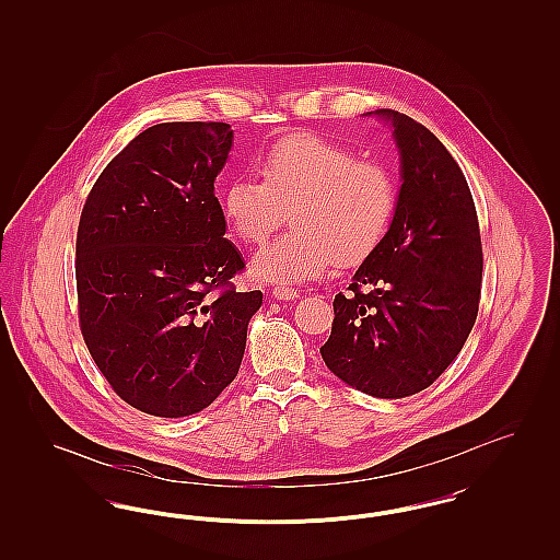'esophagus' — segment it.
<instances>
[{"label": "esophagus", "mask_w": 560, "mask_h": 560, "mask_svg": "<svg viewBox=\"0 0 560 560\" xmlns=\"http://www.w3.org/2000/svg\"><path fill=\"white\" fill-rule=\"evenodd\" d=\"M272 295L277 298V300H295V298H300V292H295L292 288H283V285H277L275 290H272Z\"/></svg>", "instance_id": "1"}]
</instances>
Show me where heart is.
Returning a JSON list of instances; mask_svg holds the SVG:
<instances>
[{"label": "heart", "mask_w": 560, "mask_h": 560, "mask_svg": "<svg viewBox=\"0 0 560 560\" xmlns=\"http://www.w3.org/2000/svg\"><path fill=\"white\" fill-rule=\"evenodd\" d=\"M262 180L241 174L222 192V212L235 235L258 245L292 210L295 233L267 245L252 262L256 279L306 283L336 262L368 260L386 237L397 188L386 167L334 140L295 133L260 160Z\"/></svg>", "instance_id": "obj_1"}]
</instances>
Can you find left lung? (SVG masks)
<instances>
[{"label":"left lung","mask_w":560,"mask_h":560,"mask_svg":"<svg viewBox=\"0 0 560 560\" xmlns=\"http://www.w3.org/2000/svg\"><path fill=\"white\" fill-rule=\"evenodd\" d=\"M373 115L393 128L399 197L386 237L334 300L320 357L348 386L402 399L445 372L472 331L482 247L470 188L443 142L399 110Z\"/></svg>","instance_id":"1"}]
</instances>
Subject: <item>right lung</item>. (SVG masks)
Here are the masks:
<instances>
[{
  "label": "right lung",
  "instance_id": "right-lung-1",
  "mask_svg": "<svg viewBox=\"0 0 560 560\" xmlns=\"http://www.w3.org/2000/svg\"><path fill=\"white\" fill-rule=\"evenodd\" d=\"M231 147L229 124H158L108 163L81 212L83 340L113 390L158 418L212 405L262 306V292L231 283L245 262L213 192Z\"/></svg>",
  "mask_w": 560,
  "mask_h": 560
}]
</instances>
